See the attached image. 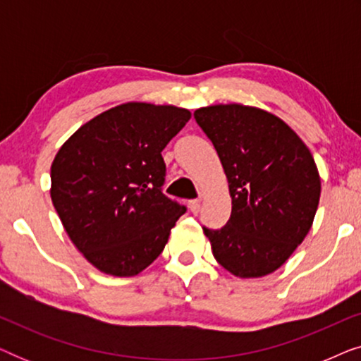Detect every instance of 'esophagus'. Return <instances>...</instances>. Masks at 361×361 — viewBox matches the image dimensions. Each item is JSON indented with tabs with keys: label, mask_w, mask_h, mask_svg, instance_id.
Listing matches in <instances>:
<instances>
[{
	"label": "esophagus",
	"mask_w": 361,
	"mask_h": 361,
	"mask_svg": "<svg viewBox=\"0 0 361 361\" xmlns=\"http://www.w3.org/2000/svg\"><path fill=\"white\" fill-rule=\"evenodd\" d=\"M189 209H190L192 214H199V212H200V200H197V199L189 200Z\"/></svg>",
	"instance_id": "34e87169"
}]
</instances>
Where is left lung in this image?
Listing matches in <instances>:
<instances>
[{
  "label": "left lung",
  "instance_id": "left-lung-1",
  "mask_svg": "<svg viewBox=\"0 0 361 361\" xmlns=\"http://www.w3.org/2000/svg\"><path fill=\"white\" fill-rule=\"evenodd\" d=\"M228 179L231 215L204 226L220 266L238 278L281 268L312 226L320 177L302 140L278 116L238 103L195 110Z\"/></svg>",
  "mask_w": 361,
  "mask_h": 361
}]
</instances>
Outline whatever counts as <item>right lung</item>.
Instances as JSON below:
<instances>
[{
    "mask_svg": "<svg viewBox=\"0 0 361 361\" xmlns=\"http://www.w3.org/2000/svg\"><path fill=\"white\" fill-rule=\"evenodd\" d=\"M189 120L185 108L123 103L78 128L59 149L52 204L68 238L102 273H141L185 214L162 194L161 152Z\"/></svg>",
    "mask_w": 361,
    "mask_h": 361,
    "instance_id": "1",
    "label": "right lung"
}]
</instances>
